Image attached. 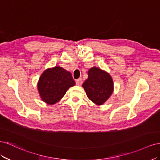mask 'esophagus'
Wrapping results in <instances>:
<instances>
[{
    "mask_svg": "<svg viewBox=\"0 0 160 160\" xmlns=\"http://www.w3.org/2000/svg\"><path fill=\"white\" fill-rule=\"evenodd\" d=\"M82 82V79L81 78H78V79L76 80V84L78 86H80Z\"/></svg>",
    "mask_w": 160,
    "mask_h": 160,
    "instance_id": "obj_1",
    "label": "esophagus"
}]
</instances>
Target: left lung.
<instances>
[{
  "mask_svg": "<svg viewBox=\"0 0 160 160\" xmlns=\"http://www.w3.org/2000/svg\"><path fill=\"white\" fill-rule=\"evenodd\" d=\"M88 78L82 84L88 98L96 104L101 105L113 91V82L108 73L93 67L88 72Z\"/></svg>",
  "mask_w": 160,
  "mask_h": 160,
  "instance_id": "1",
  "label": "left lung"
}]
</instances>
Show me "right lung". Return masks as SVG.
Returning <instances> with one entry per match:
<instances>
[{"mask_svg":"<svg viewBox=\"0 0 160 160\" xmlns=\"http://www.w3.org/2000/svg\"><path fill=\"white\" fill-rule=\"evenodd\" d=\"M75 85L71 73L56 66L45 70L40 76L38 88L42 100L53 104L60 100L70 87Z\"/></svg>","mask_w":160,"mask_h":160,"instance_id":"obj_1","label":"right lung"}]
</instances>
